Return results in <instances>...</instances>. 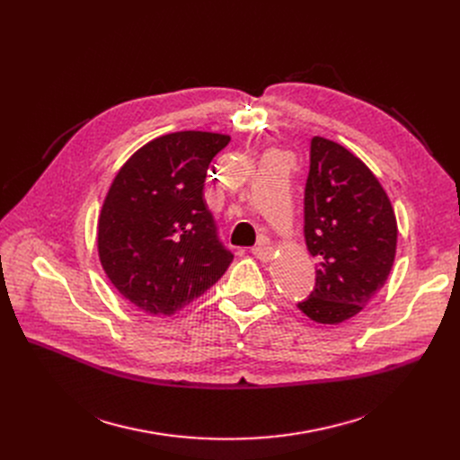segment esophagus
Instances as JSON below:
<instances>
[{
  "instance_id": "34e87169",
  "label": "esophagus",
  "mask_w": 460,
  "mask_h": 460,
  "mask_svg": "<svg viewBox=\"0 0 460 460\" xmlns=\"http://www.w3.org/2000/svg\"><path fill=\"white\" fill-rule=\"evenodd\" d=\"M252 253H253L259 261L267 262V261H270V257H272V248H270V246H264V244H259V246H255V248L252 250Z\"/></svg>"
}]
</instances>
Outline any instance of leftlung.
Masks as SVG:
<instances>
[{
	"label": "left lung",
	"mask_w": 460,
	"mask_h": 460,
	"mask_svg": "<svg viewBox=\"0 0 460 460\" xmlns=\"http://www.w3.org/2000/svg\"><path fill=\"white\" fill-rule=\"evenodd\" d=\"M304 236L317 259L315 288L298 309L340 324L384 287L395 261L397 220L371 169L340 143L315 136L304 193Z\"/></svg>",
	"instance_id": "obj_1"
}]
</instances>
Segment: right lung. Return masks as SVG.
I'll return each instance as SVG.
<instances>
[{
  "mask_svg": "<svg viewBox=\"0 0 460 460\" xmlns=\"http://www.w3.org/2000/svg\"><path fill=\"white\" fill-rule=\"evenodd\" d=\"M226 134L184 130L149 141L119 169L99 217V257L117 291L149 315H173L220 279L233 253L205 201Z\"/></svg>",
  "mask_w": 460,
  "mask_h": 460,
  "instance_id": "1",
  "label": "right lung"
}]
</instances>
